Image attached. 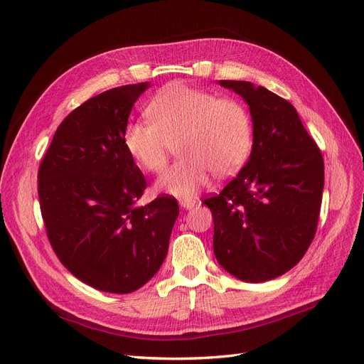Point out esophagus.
I'll return each instance as SVG.
<instances>
[{"mask_svg": "<svg viewBox=\"0 0 364 364\" xmlns=\"http://www.w3.org/2000/svg\"><path fill=\"white\" fill-rule=\"evenodd\" d=\"M179 205L183 209H191L196 205V200L194 199H179Z\"/></svg>", "mask_w": 364, "mask_h": 364, "instance_id": "1", "label": "esophagus"}]
</instances>
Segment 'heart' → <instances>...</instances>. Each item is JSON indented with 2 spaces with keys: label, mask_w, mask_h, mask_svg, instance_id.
<instances>
[{
  "label": "heart",
  "mask_w": 364,
  "mask_h": 364,
  "mask_svg": "<svg viewBox=\"0 0 364 364\" xmlns=\"http://www.w3.org/2000/svg\"><path fill=\"white\" fill-rule=\"evenodd\" d=\"M150 121H130L123 144L139 168L159 173L178 142L181 159L165 171L156 188L188 199L208 185L211 173H237L253 147V121L237 98L218 97L181 82L165 86L147 106Z\"/></svg>",
  "instance_id": "b5f03b06"
}]
</instances>
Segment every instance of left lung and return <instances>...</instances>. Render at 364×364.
Segmentation results:
<instances>
[{
	"instance_id": "left-lung-1",
	"label": "left lung",
	"mask_w": 364,
	"mask_h": 364,
	"mask_svg": "<svg viewBox=\"0 0 364 364\" xmlns=\"http://www.w3.org/2000/svg\"><path fill=\"white\" fill-rule=\"evenodd\" d=\"M249 105L253 147L247 164L203 203L214 220V255L246 282L278 278L314 238L323 193V158L291 103L264 86L220 80Z\"/></svg>"
}]
</instances>
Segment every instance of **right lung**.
Here are the masks:
<instances>
[{"label": "right lung", "mask_w": 364, "mask_h": 364, "mask_svg": "<svg viewBox=\"0 0 364 364\" xmlns=\"http://www.w3.org/2000/svg\"><path fill=\"white\" fill-rule=\"evenodd\" d=\"M149 82L86 100L65 118L38 171L43 223L53 250L77 279L117 294L141 289L167 257L178 200L135 203L147 186L123 144Z\"/></svg>", "instance_id": "right-lung-1"}]
</instances>
